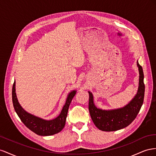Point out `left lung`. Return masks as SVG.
Returning <instances> with one entry per match:
<instances>
[{
  "instance_id": "8db88e82",
  "label": "left lung",
  "mask_w": 156,
  "mask_h": 156,
  "mask_svg": "<svg viewBox=\"0 0 156 156\" xmlns=\"http://www.w3.org/2000/svg\"><path fill=\"white\" fill-rule=\"evenodd\" d=\"M137 66L139 71V89L133 100L124 107L112 110L97 108L93 103L92 93L89 91V111L93 123L99 129L103 131L122 129L130 125L136 118L143 104L145 91L143 70L138 61Z\"/></svg>"
}]
</instances>
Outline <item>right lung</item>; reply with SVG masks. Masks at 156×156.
<instances>
[{
	"label": "right lung",
	"mask_w": 156,
	"mask_h": 156,
	"mask_svg": "<svg viewBox=\"0 0 156 156\" xmlns=\"http://www.w3.org/2000/svg\"><path fill=\"white\" fill-rule=\"evenodd\" d=\"M16 82L12 87V102L17 115L24 125L36 134L41 136H50L58 133L64 128L70 104L76 94V91L70 92L58 117L52 120H45L27 113L20 106L16 94Z\"/></svg>",
	"instance_id": "obj_1"
}]
</instances>
